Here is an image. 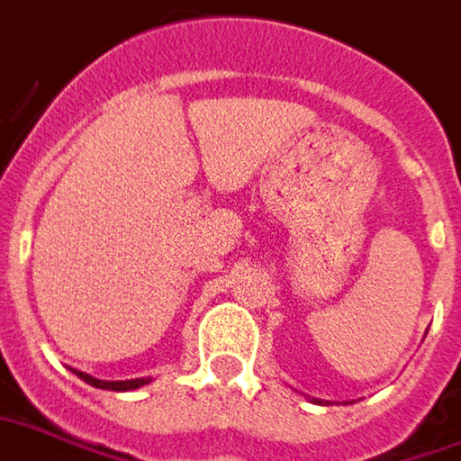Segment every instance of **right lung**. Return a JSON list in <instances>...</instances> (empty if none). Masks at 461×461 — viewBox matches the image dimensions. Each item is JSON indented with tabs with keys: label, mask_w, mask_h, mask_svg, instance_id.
Segmentation results:
<instances>
[{
	"label": "right lung",
	"mask_w": 461,
	"mask_h": 461,
	"mask_svg": "<svg viewBox=\"0 0 461 461\" xmlns=\"http://www.w3.org/2000/svg\"><path fill=\"white\" fill-rule=\"evenodd\" d=\"M76 371V368H73ZM76 375L78 378H83V381L88 383V385H93V388H100V391H134V388H142V385H147V383L152 381V378H132V381H100V378H93V375H88V373L83 371H76Z\"/></svg>",
	"instance_id": "obj_1"
}]
</instances>
